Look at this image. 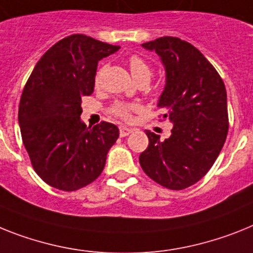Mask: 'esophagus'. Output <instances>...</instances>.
<instances>
[{
	"instance_id": "1",
	"label": "esophagus",
	"mask_w": 253,
	"mask_h": 253,
	"mask_svg": "<svg viewBox=\"0 0 253 253\" xmlns=\"http://www.w3.org/2000/svg\"><path fill=\"white\" fill-rule=\"evenodd\" d=\"M131 132H132V128H128V127H126V126H121L120 127V135L122 137L127 136V135H130Z\"/></svg>"
}]
</instances>
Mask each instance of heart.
I'll return each instance as SVG.
<instances>
[{
	"mask_svg": "<svg viewBox=\"0 0 253 253\" xmlns=\"http://www.w3.org/2000/svg\"><path fill=\"white\" fill-rule=\"evenodd\" d=\"M128 67H130L131 74L132 77L139 82L141 80H150V76H152V68L150 65L144 60L141 56L139 55H132L128 59ZM101 73H103V69H99L95 76V84H99L101 78ZM135 109L133 105L130 104H123V103H116L113 107L110 108V113L114 114V116L123 118V120H127L130 117L131 110Z\"/></svg>",
	"mask_w": 253,
	"mask_h": 253,
	"instance_id": "1",
	"label": "heart"
}]
</instances>
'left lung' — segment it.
<instances>
[{"instance_id": "left-lung-1", "label": "left lung", "mask_w": 253, "mask_h": 253, "mask_svg": "<svg viewBox=\"0 0 253 253\" xmlns=\"http://www.w3.org/2000/svg\"><path fill=\"white\" fill-rule=\"evenodd\" d=\"M156 51L166 72L158 107L172 123L166 140L146 131L149 145L139 157L150 179L182 190L209 172L228 135L226 90L213 65L189 42L161 37L141 44Z\"/></svg>"}]
</instances>
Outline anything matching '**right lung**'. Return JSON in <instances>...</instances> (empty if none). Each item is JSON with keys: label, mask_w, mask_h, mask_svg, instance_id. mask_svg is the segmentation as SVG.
<instances>
[{"label": "right lung", "mask_w": 253, "mask_h": 253, "mask_svg": "<svg viewBox=\"0 0 253 253\" xmlns=\"http://www.w3.org/2000/svg\"><path fill=\"white\" fill-rule=\"evenodd\" d=\"M120 50L84 35L63 38L43 54L19 104V126L37 175L73 192L96 180L120 136L113 123L92 128L81 121L82 97L94 92L99 60Z\"/></svg>", "instance_id": "1"}]
</instances>
